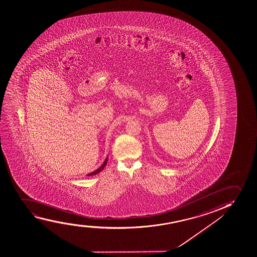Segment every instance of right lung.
I'll use <instances>...</instances> for the list:
<instances>
[{"label":"right lung","instance_id":"obj_1","mask_svg":"<svg viewBox=\"0 0 257 257\" xmlns=\"http://www.w3.org/2000/svg\"><path fill=\"white\" fill-rule=\"evenodd\" d=\"M106 163H107V159H105V162L103 163V165H102L101 166L99 167V168L97 169V170H96L95 171H93V172H91V173H89V174L87 175V176H92V175L98 174V172H100V171H101L102 170L104 169V167H105V165H106Z\"/></svg>","mask_w":257,"mask_h":257}]
</instances>
